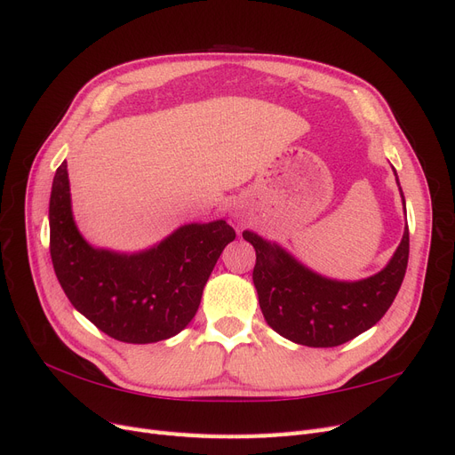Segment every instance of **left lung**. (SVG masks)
<instances>
[{
	"label": "left lung",
	"mask_w": 455,
	"mask_h": 455,
	"mask_svg": "<svg viewBox=\"0 0 455 455\" xmlns=\"http://www.w3.org/2000/svg\"><path fill=\"white\" fill-rule=\"evenodd\" d=\"M243 237L256 251L252 281L267 324L307 347H336L374 326L403 284L410 252L406 226L387 267L364 281L341 283L313 273L252 231H244Z\"/></svg>",
	"instance_id": "8db88e82"
}]
</instances>
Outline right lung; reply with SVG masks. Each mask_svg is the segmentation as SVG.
Instances as JSON below:
<instances>
[{"label":"right lung","instance_id":"add662e5","mask_svg":"<svg viewBox=\"0 0 455 455\" xmlns=\"http://www.w3.org/2000/svg\"><path fill=\"white\" fill-rule=\"evenodd\" d=\"M49 249L57 279L72 306L109 338L154 343L194 319L216 261L235 231L224 220L189 224L140 254L92 249L72 218L66 161L49 203Z\"/></svg>","mask_w":455,"mask_h":455}]
</instances>
